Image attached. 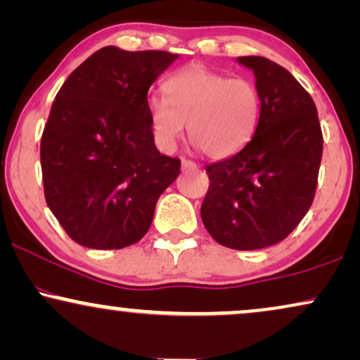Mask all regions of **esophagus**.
Here are the masks:
<instances>
[{
	"label": "esophagus",
	"instance_id": "1",
	"mask_svg": "<svg viewBox=\"0 0 360 360\" xmlns=\"http://www.w3.org/2000/svg\"><path fill=\"white\" fill-rule=\"evenodd\" d=\"M181 167H183V169H198V165H195V162H193V161H189V159H181Z\"/></svg>",
	"mask_w": 360,
	"mask_h": 360
}]
</instances>
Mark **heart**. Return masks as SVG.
<instances>
[{
    "label": "heart",
    "mask_w": 360,
    "mask_h": 360,
    "mask_svg": "<svg viewBox=\"0 0 360 360\" xmlns=\"http://www.w3.org/2000/svg\"><path fill=\"white\" fill-rule=\"evenodd\" d=\"M166 96H151L149 120L158 144L172 149L188 124L189 139L207 158L239 153L261 116V94L252 81L227 78L204 66H189L165 84Z\"/></svg>",
    "instance_id": "b5f03b06"
}]
</instances>
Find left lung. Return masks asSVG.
Listing matches in <instances>:
<instances>
[{
  "label": "left lung",
  "mask_w": 360,
  "mask_h": 360,
  "mask_svg": "<svg viewBox=\"0 0 360 360\" xmlns=\"http://www.w3.org/2000/svg\"><path fill=\"white\" fill-rule=\"evenodd\" d=\"M238 63L256 76L261 116L239 153L206 167L201 217L219 244L254 251L281 243L306 216L324 141L311 94L285 68L262 56Z\"/></svg>",
  "instance_id": "8db88e82"
}]
</instances>
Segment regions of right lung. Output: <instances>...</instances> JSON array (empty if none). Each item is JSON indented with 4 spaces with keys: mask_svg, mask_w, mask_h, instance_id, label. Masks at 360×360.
I'll return each mask as SVG.
<instances>
[{
    "mask_svg": "<svg viewBox=\"0 0 360 360\" xmlns=\"http://www.w3.org/2000/svg\"><path fill=\"white\" fill-rule=\"evenodd\" d=\"M177 59L167 51L101 48L68 76L41 138L44 198L84 248L122 249L148 233L181 161L158 151L151 84Z\"/></svg>",
    "mask_w": 360,
    "mask_h": 360,
    "instance_id": "1",
    "label": "right lung"
}]
</instances>
